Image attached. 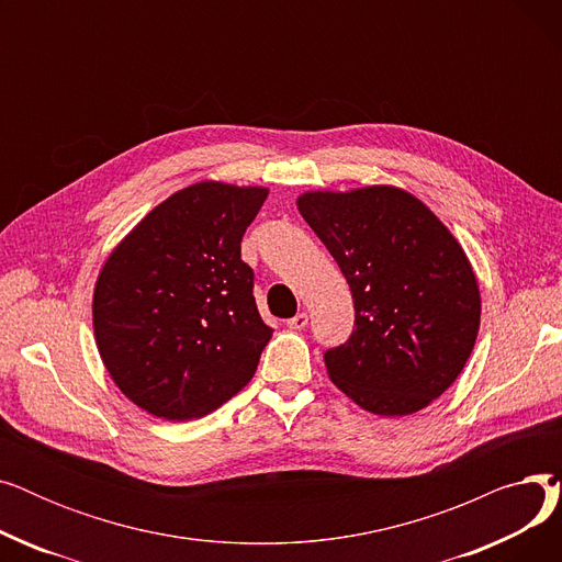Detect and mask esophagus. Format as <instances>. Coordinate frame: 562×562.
I'll list each match as a JSON object with an SVG mask.
<instances>
[{
    "mask_svg": "<svg viewBox=\"0 0 562 562\" xmlns=\"http://www.w3.org/2000/svg\"><path fill=\"white\" fill-rule=\"evenodd\" d=\"M307 321H310V316H307L305 312H301V314L291 316V318L286 321V328H289V330H305V328H307Z\"/></svg>",
    "mask_w": 562,
    "mask_h": 562,
    "instance_id": "34e87169",
    "label": "esophagus"
}]
</instances>
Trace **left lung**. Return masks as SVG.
Here are the masks:
<instances>
[{
	"instance_id": "left-lung-1",
	"label": "left lung",
	"mask_w": 562,
	"mask_h": 562,
	"mask_svg": "<svg viewBox=\"0 0 562 562\" xmlns=\"http://www.w3.org/2000/svg\"><path fill=\"white\" fill-rule=\"evenodd\" d=\"M299 210L356 305L350 337L323 352L330 380L382 417L412 415L445 394L481 323L479 282L453 234L394 187L305 193Z\"/></svg>"
}]
</instances>
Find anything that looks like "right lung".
Listing matches in <instances>:
<instances>
[{"label": "right lung", "instance_id": "right-lung-1", "mask_svg": "<svg viewBox=\"0 0 562 562\" xmlns=\"http://www.w3.org/2000/svg\"><path fill=\"white\" fill-rule=\"evenodd\" d=\"M266 195L193 184L155 206L106 259L95 341L115 385L150 415L204 417L255 375L273 328L257 312L241 239Z\"/></svg>", "mask_w": 562, "mask_h": 562}]
</instances>
